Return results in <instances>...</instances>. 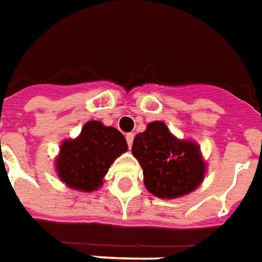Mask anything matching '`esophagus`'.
<instances>
[{
    "label": "esophagus",
    "instance_id": "obj_1",
    "mask_svg": "<svg viewBox=\"0 0 262 262\" xmlns=\"http://www.w3.org/2000/svg\"><path fill=\"white\" fill-rule=\"evenodd\" d=\"M133 139H135V135H133V133H127V135H126V140H127V146H129V147H132Z\"/></svg>",
    "mask_w": 262,
    "mask_h": 262
}]
</instances>
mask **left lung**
I'll return each mask as SVG.
<instances>
[{"instance_id": "obj_1", "label": "left lung", "mask_w": 262, "mask_h": 262, "mask_svg": "<svg viewBox=\"0 0 262 262\" xmlns=\"http://www.w3.org/2000/svg\"><path fill=\"white\" fill-rule=\"evenodd\" d=\"M132 154L140 163L146 189L161 199L191 193L206 174L201 146L178 139L161 120L148 123L146 130L136 135Z\"/></svg>"}]
</instances>
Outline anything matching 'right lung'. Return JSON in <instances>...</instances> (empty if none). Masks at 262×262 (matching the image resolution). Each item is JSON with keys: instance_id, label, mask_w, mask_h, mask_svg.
I'll use <instances>...</instances> for the list:
<instances>
[{"instance_id": "right-lung-1", "label": "right lung", "mask_w": 262, "mask_h": 262, "mask_svg": "<svg viewBox=\"0 0 262 262\" xmlns=\"http://www.w3.org/2000/svg\"><path fill=\"white\" fill-rule=\"evenodd\" d=\"M126 150V139L118 129L90 120L75 139L61 142L54 168L66 187L92 192L102 187L109 167Z\"/></svg>"}]
</instances>
